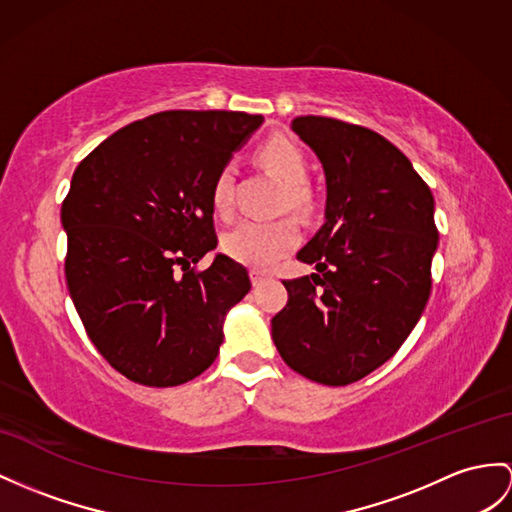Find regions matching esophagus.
<instances>
[{
	"mask_svg": "<svg viewBox=\"0 0 512 512\" xmlns=\"http://www.w3.org/2000/svg\"><path fill=\"white\" fill-rule=\"evenodd\" d=\"M249 278H252V284H254V286H263V284L269 280L267 273L258 271V269H252V271H249Z\"/></svg>",
	"mask_w": 512,
	"mask_h": 512,
	"instance_id": "esophagus-1",
	"label": "esophagus"
}]
</instances>
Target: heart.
<instances>
[{
	"instance_id": "heart-1",
	"label": "heart",
	"mask_w": 512,
	"mask_h": 512,
	"mask_svg": "<svg viewBox=\"0 0 512 512\" xmlns=\"http://www.w3.org/2000/svg\"><path fill=\"white\" fill-rule=\"evenodd\" d=\"M265 165L276 173L284 186H289V204L304 206L306 195L304 189L308 184V162L295 143L286 139L269 141L260 152ZM236 171L232 162L223 165L213 182V208L223 219L234 215L236 208ZM299 243V230L291 219L278 221H241L223 236V249L234 260L243 265L267 269L273 263L289 254Z\"/></svg>"
}]
</instances>
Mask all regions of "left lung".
I'll use <instances>...</instances> for the list:
<instances>
[{
	"label": "left lung",
	"instance_id": "obj_1",
	"mask_svg": "<svg viewBox=\"0 0 512 512\" xmlns=\"http://www.w3.org/2000/svg\"><path fill=\"white\" fill-rule=\"evenodd\" d=\"M291 128L326 173V221L297 254L317 273L284 280L271 336L293 371L345 386L400 350L428 304L434 197L378 132L315 115Z\"/></svg>",
	"mask_w": 512,
	"mask_h": 512
}]
</instances>
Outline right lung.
<instances>
[{
    "label": "right lung",
    "mask_w": 512,
    "mask_h": 512,
    "mask_svg": "<svg viewBox=\"0 0 512 512\" xmlns=\"http://www.w3.org/2000/svg\"><path fill=\"white\" fill-rule=\"evenodd\" d=\"M263 115L167 110L99 143L71 178L60 221L65 276L86 334L145 386H178L215 363L228 310L252 289L217 254L213 182Z\"/></svg>",
    "instance_id": "right-lung-1"
}]
</instances>
